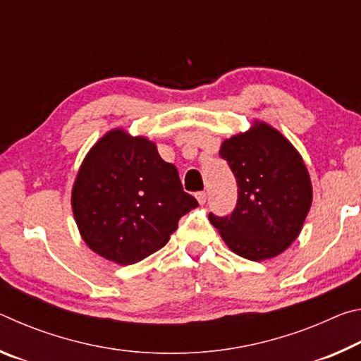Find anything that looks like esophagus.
Returning a JSON list of instances; mask_svg holds the SVG:
<instances>
[{
  "instance_id": "esophagus-1",
  "label": "esophagus",
  "mask_w": 361,
  "mask_h": 361,
  "mask_svg": "<svg viewBox=\"0 0 361 361\" xmlns=\"http://www.w3.org/2000/svg\"><path fill=\"white\" fill-rule=\"evenodd\" d=\"M195 197H197V202L200 205H204L207 202V192H197L195 194Z\"/></svg>"
}]
</instances>
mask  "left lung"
<instances>
[{
  "mask_svg": "<svg viewBox=\"0 0 361 361\" xmlns=\"http://www.w3.org/2000/svg\"><path fill=\"white\" fill-rule=\"evenodd\" d=\"M219 156L239 186L231 216L209 215L231 252L250 261L279 256L301 234L312 205V181L302 156L282 132L255 119L226 138Z\"/></svg>",
  "mask_w": 361,
  "mask_h": 361,
  "instance_id": "left-lung-1",
  "label": "left lung"
}]
</instances>
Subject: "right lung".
Instances as JSON below:
<instances>
[{"mask_svg": "<svg viewBox=\"0 0 361 361\" xmlns=\"http://www.w3.org/2000/svg\"><path fill=\"white\" fill-rule=\"evenodd\" d=\"M197 205L156 143L124 129L106 132L89 149L71 189L73 216L85 245L121 266L162 248L180 218Z\"/></svg>", "mask_w": 361, "mask_h": 361, "instance_id": "add662e5", "label": "right lung"}]
</instances>
